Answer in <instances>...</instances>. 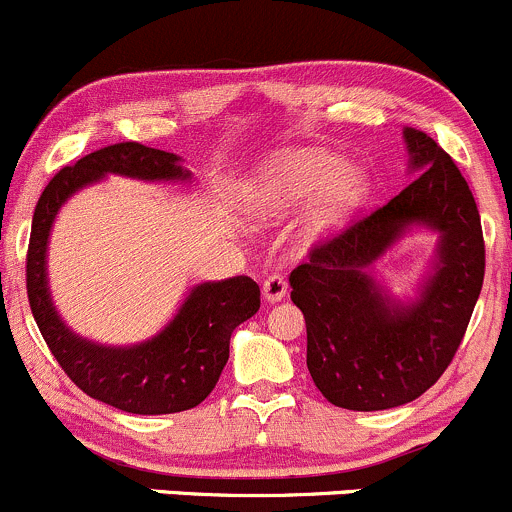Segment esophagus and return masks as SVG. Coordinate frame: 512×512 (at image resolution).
I'll use <instances>...</instances> for the list:
<instances>
[{
    "mask_svg": "<svg viewBox=\"0 0 512 512\" xmlns=\"http://www.w3.org/2000/svg\"><path fill=\"white\" fill-rule=\"evenodd\" d=\"M285 295H288V280H285L283 273H271L263 280V298L268 302H280Z\"/></svg>",
    "mask_w": 512,
    "mask_h": 512,
    "instance_id": "esophagus-1",
    "label": "esophagus"
}]
</instances>
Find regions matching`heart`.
<instances>
[{"mask_svg":"<svg viewBox=\"0 0 512 512\" xmlns=\"http://www.w3.org/2000/svg\"><path fill=\"white\" fill-rule=\"evenodd\" d=\"M368 178L361 168L344 166L324 151H295L273 163L258 178L249 197L256 217L278 219L307 207L305 232L317 236L342 224L366 197Z\"/></svg>","mask_w":512,"mask_h":512,"instance_id":"heart-1","label":"heart"}]
</instances>
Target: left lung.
<instances>
[{
  "mask_svg": "<svg viewBox=\"0 0 512 512\" xmlns=\"http://www.w3.org/2000/svg\"><path fill=\"white\" fill-rule=\"evenodd\" d=\"M415 180L388 205L310 249L290 273L307 324V368L337 408L388 410L420 398L452 364L483 285L481 217L464 175L425 131H403ZM412 226L440 234L418 298L400 303L367 268Z\"/></svg>",
  "mask_w": 512,
  "mask_h": 512,
  "instance_id": "1",
  "label": "left lung"
}]
</instances>
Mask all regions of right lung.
I'll use <instances>...</instances> for the list:
<instances>
[{"mask_svg":"<svg viewBox=\"0 0 512 512\" xmlns=\"http://www.w3.org/2000/svg\"><path fill=\"white\" fill-rule=\"evenodd\" d=\"M104 175L136 180H190L180 156L136 141L104 146L53 175L38 197L26 254V293L48 349L70 381L90 398L134 415H168L200 405L229 359V339L261 307L249 276L200 283L156 337L134 346H104L65 327L48 290L46 251L60 207Z\"/></svg>","mask_w":512,"mask_h":512,"instance_id":"right-lung-1","label":"right lung"}]
</instances>
